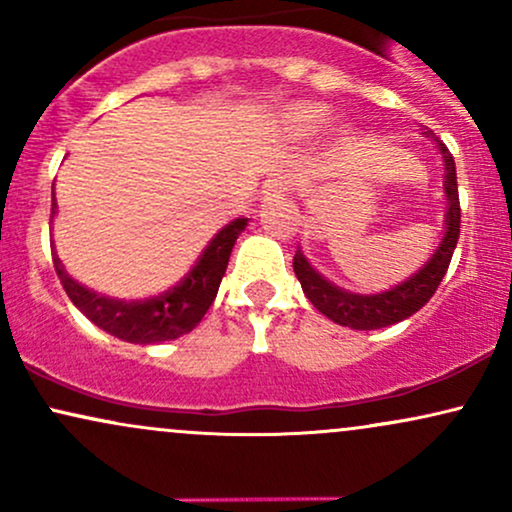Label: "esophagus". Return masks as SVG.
Here are the masks:
<instances>
[{
    "label": "esophagus",
    "instance_id": "esophagus-1",
    "mask_svg": "<svg viewBox=\"0 0 512 512\" xmlns=\"http://www.w3.org/2000/svg\"><path fill=\"white\" fill-rule=\"evenodd\" d=\"M291 190V182L286 178H274V180H267V185H264V195L267 199H276V197H284L286 192Z\"/></svg>",
    "mask_w": 512,
    "mask_h": 512
}]
</instances>
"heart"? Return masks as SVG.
<instances>
[{
  "mask_svg": "<svg viewBox=\"0 0 512 512\" xmlns=\"http://www.w3.org/2000/svg\"><path fill=\"white\" fill-rule=\"evenodd\" d=\"M289 122L296 132H315L325 122V110L317 108V105H303V108L293 110Z\"/></svg>",
  "mask_w": 512,
  "mask_h": 512,
  "instance_id": "obj_1",
  "label": "heart"
}]
</instances>
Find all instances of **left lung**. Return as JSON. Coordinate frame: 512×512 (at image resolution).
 <instances>
[{
	"label": "left lung",
	"mask_w": 512,
	"mask_h": 512,
	"mask_svg": "<svg viewBox=\"0 0 512 512\" xmlns=\"http://www.w3.org/2000/svg\"><path fill=\"white\" fill-rule=\"evenodd\" d=\"M426 134L431 137V129ZM438 149L445 158V170H448V178H445V195H448L450 204L448 231H445V238L436 250V255L424 264V269L419 274H414L392 291L373 293V296H358V293L342 291L339 286L322 279L301 255V250L293 255V272H296L298 281H301L308 301L322 315L337 322V325L351 327V330H380V327L395 325V322L407 320L416 310L424 308L431 301L433 293L438 291L440 281H443V276L450 267L457 238H460V195H457L455 158H452L445 144H438Z\"/></svg>",
	"instance_id": "1"
}]
</instances>
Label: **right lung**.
<instances>
[{
	"mask_svg": "<svg viewBox=\"0 0 512 512\" xmlns=\"http://www.w3.org/2000/svg\"><path fill=\"white\" fill-rule=\"evenodd\" d=\"M52 214H55V202H52ZM245 226H248V219L228 223L221 233H216L209 248L199 257L197 267L178 286L156 298H146V301H115V298L98 296L96 291H88L76 284L72 276L64 272L57 257L52 262H55V272L60 276L67 296L93 325L134 344L170 342V339H178L195 330L199 320L207 315L223 274H226L233 245L245 231Z\"/></svg>",
	"mask_w": 512,
	"mask_h": 512,
	"instance_id": "1",
	"label": "right lung"
}]
</instances>
